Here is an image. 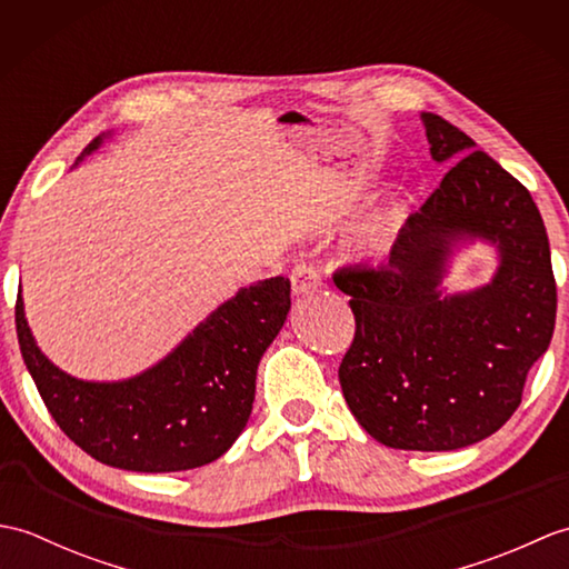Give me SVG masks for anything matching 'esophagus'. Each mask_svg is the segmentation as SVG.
Returning a JSON list of instances; mask_svg holds the SVG:
<instances>
[{
  "instance_id": "esophagus-1",
  "label": "esophagus",
  "mask_w": 569,
  "mask_h": 569,
  "mask_svg": "<svg viewBox=\"0 0 569 569\" xmlns=\"http://www.w3.org/2000/svg\"><path fill=\"white\" fill-rule=\"evenodd\" d=\"M320 288H322V276L316 266H308V263L296 266L291 273V291L296 298L318 293Z\"/></svg>"
}]
</instances>
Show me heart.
<instances>
[{"mask_svg":"<svg viewBox=\"0 0 569 569\" xmlns=\"http://www.w3.org/2000/svg\"><path fill=\"white\" fill-rule=\"evenodd\" d=\"M408 217L406 202H391L369 217L355 237V253L359 259H381L391 249Z\"/></svg>","mask_w":569,"mask_h":569,"instance_id":"heart-1","label":"heart"}]
</instances>
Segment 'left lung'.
Wrapping results in <instances>:
<instances>
[{
    "label": "left lung",
    "instance_id": "obj_1",
    "mask_svg": "<svg viewBox=\"0 0 569 569\" xmlns=\"http://www.w3.org/2000/svg\"><path fill=\"white\" fill-rule=\"evenodd\" d=\"M440 188L408 217L381 269L335 276L357 332L340 365L345 401L393 450L447 452L497 432L521 403L530 367L555 330L546 224L530 192L442 117L422 112ZM485 243L487 284L450 292L453 259Z\"/></svg>",
    "mask_w": 569,
    "mask_h": 569
}]
</instances>
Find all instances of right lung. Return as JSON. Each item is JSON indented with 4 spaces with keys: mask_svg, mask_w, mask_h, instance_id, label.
<instances>
[{
    "mask_svg": "<svg viewBox=\"0 0 569 569\" xmlns=\"http://www.w3.org/2000/svg\"><path fill=\"white\" fill-rule=\"evenodd\" d=\"M112 134L94 139L76 166ZM288 310L286 276L239 288L163 359L117 381L78 379L56 367L36 342L21 293L17 335L48 413L72 442L102 465L159 475L210 465L234 445L251 416L259 361Z\"/></svg>",
    "mask_w": 569,
    "mask_h": 569,
    "instance_id": "obj_1",
    "label": "right lung"
}]
</instances>
